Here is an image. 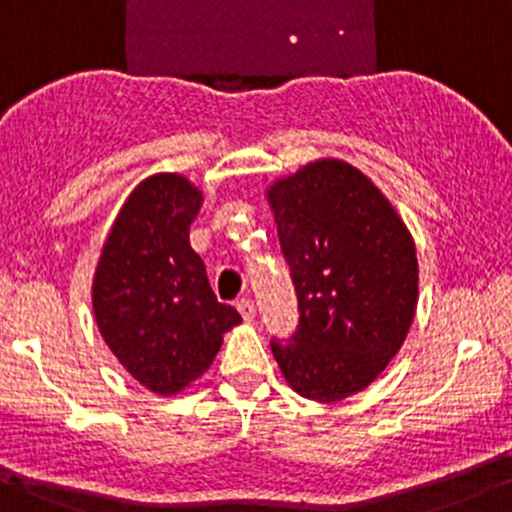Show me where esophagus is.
<instances>
[{
    "label": "esophagus",
    "instance_id": "esophagus-1",
    "mask_svg": "<svg viewBox=\"0 0 512 512\" xmlns=\"http://www.w3.org/2000/svg\"><path fill=\"white\" fill-rule=\"evenodd\" d=\"M236 310H239L241 318H244L246 323H251V320H254V315H256L254 300H251V298H241L239 303H236Z\"/></svg>",
    "mask_w": 512,
    "mask_h": 512
}]
</instances>
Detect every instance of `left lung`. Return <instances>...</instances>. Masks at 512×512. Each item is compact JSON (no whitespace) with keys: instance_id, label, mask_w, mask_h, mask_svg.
<instances>
[{"instance_id":"1","label":"left lung","mask_w":512,"mask_h":512,"mask_svg":"<svg viewBox=\"0 0 512 512\" xmlns=\"http://www.w3.org/2000/svg\"><path fill=\"white\" fill-rule=\"evenodd\" d=\"M298 295L293 342L271 350L295 392L342 402L384 372L407 340L419 263L407 224L370 177L308 162L266 189Z\"/></svg>"}]
</instances>
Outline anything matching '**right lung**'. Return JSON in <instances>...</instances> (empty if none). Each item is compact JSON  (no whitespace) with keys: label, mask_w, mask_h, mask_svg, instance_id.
<instances>
[{"label":"right lung","mask_w":512,"mask_h":512,"mask_svg":"<svg viewBox=\"0 0 512 512\" xmlns=\"http://www.w3.org/2000/svg\"><path fill=\"white\" fill-rule=\"evenodd\" d=\"M204 194L177 172L142 179L125 199L93 276V315L105 345L142 387L182 392L241 323L219 303L207 268L189 246Z\"/></svg>","instance_id":"obj_1"}]
</instances>
